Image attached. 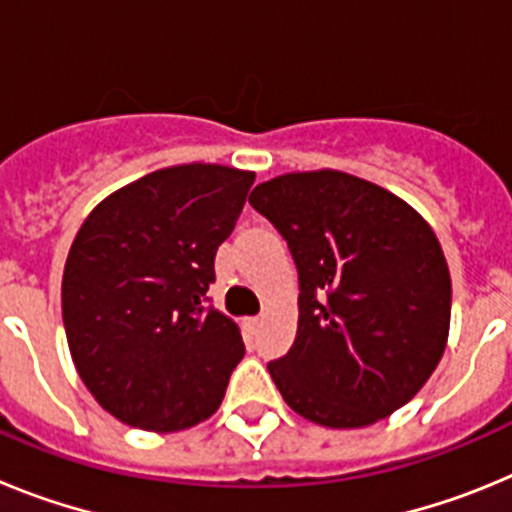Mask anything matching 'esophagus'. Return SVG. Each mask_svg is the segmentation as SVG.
<instances>
[{
  "mask_svg": "<svg viewBox=\"0 0 512 512\" xmlns=\"http://www.w3.org/2000/svg\"><path fill=\"white\" fill-rule=\"evenodd\" d=\"M243 325H246V328L253 333V330H256L261 325V318H259V315H256V318H246V320H243Z\"/></svg>",
  "mask_w": 512,
  "mask_h": 512,
  "instance_id": "esophagus-1",
  "label": "esophagus"
}]
</instances>
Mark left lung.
I'll return each instance as SVG.
<instances>
[{
    "mask_svg": "<svg viewBox=\"0 0 512 512\" xmlns=\"http://www.w3.org/2000/svg\"><path fill=\"white\" fill-rule=\"evenodd\" d=\"M287 241L300 323L269 374L289 408L361 428L415 397L449 338L451 277L423 217L343 171L284 174L248 197Z\"/></svg>",
    "mask_w": 512,
    "mask_h": 512,
    "instance_id": "8db88e82",
    "label": "left lung"
}]
</instances>
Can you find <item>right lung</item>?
<instances>
[{"mask_svg":"<svg viewBox=\"0 0 512 512\" xmlns=\"http://www.w3.org/2000/svg\"><path fill=\"white\" fill-rule=\"evenodd\" d=\"M253 179L217 164L153 171L76 233L61 284L66 338L94 400L122 423L171 433L220 408L246 346L207 289Z\"/></svg>","mask_w":512,"mask_h":512,"instance_id":"add662e5","label":"right lung"}]
</instances>
